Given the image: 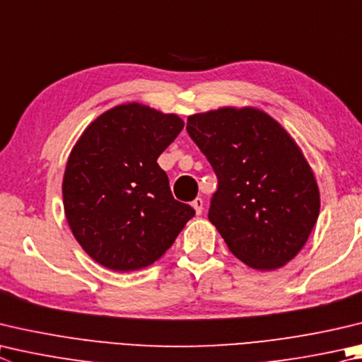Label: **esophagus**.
Segmentation results:
<instances>
[{
    "mask_svg": "<svg viewBox=\"0 0 362 362\" xmlns=\"http://www.w3.org/2000/svg\"><path fill=\"white\" fill-rule=\"evenodd\" d=\"M192 206H193V209H194L196 215H201V214H202V210H204V201H202L201 198H196V199L192 202Z\"/></svg>",
    "mask_w": 362,
    "mask_h": 362,
    "instance_id": "34e87169",
    "label": "esophagus"
}]
</instances>
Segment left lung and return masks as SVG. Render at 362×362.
<instances>
[{"label": "left lung", "mask_w": 362, "mask_h": 362, "mask_svg": "<svg viewBox=\"0 0 362 362\" xmlns=\"http://www.w3.org/2000/svg\"><path fill=\"white\" fill-rule=\"evenodd\" d=\"M187 131L218 179L209 220L228 248L258 271L291 261L320 214V192L293 137L253 107L188 117Z\"/></svg>", "instance_id": "1"}]
</instances>
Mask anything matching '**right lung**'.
<instances>
[{
    "label": "right lung",
    "instance_id": "add662e5",
    "mask_svg": "<svg viewBox=\"0 0 362 362\" xmlns=\"http://www.w3.org/2000/svg\"><path fill=\"white\" fill-rule=\"evenodd\" d=\"M183 124L174 114L122 104L90 123L72 148L64 214L85 253L110 271L153 264L194 216L192 206L174 199L156 163Z\"/></svg>",
    "mask_w": 362,
    "mask_h": 362
}]
</instances>
